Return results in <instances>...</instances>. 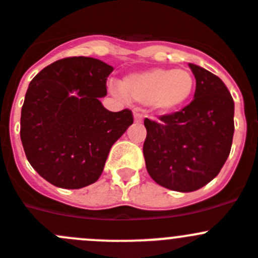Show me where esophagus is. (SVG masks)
<instances>
[{
	"label": "esophagus",
	"mask_w": 258,
	"mask_h": 258,
	"mask_svg": "<svg viewBox=\"0 0 258 258\" xmlns=\"http://www.w3.org/2000/svg\"><path fill=\"white\" fill-rule=\"evenodd\" d=\"M143 119H145V116H143L142 113L134 112V121H136V122H142V121H143Z\"/></svg>",
	"instance_id": "esophagus-1"
}]
</instances>
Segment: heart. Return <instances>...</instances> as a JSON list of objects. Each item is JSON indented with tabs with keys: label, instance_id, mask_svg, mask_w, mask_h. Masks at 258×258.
<instances>
[{
	"label": "heart",
	"instance_id": "1",
	"mask_svg": "<svg viewBox=\"0 0 258 258\" xmlns=\"http://www.w3.org/2000/svg\"><path fill=\"white\" fill-rule=\"evenodd\" d=\"M120 87H112L113 93L141 105H150L160 113H172L190 100L196 80L188 70L155 68L126 75Z\"/></svg>",
	"mask_w": 258,
	"mask_h": 258
}]
</instances>
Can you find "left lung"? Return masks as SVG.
<instances>
[{"label": "left lung", "mask_w": 258, "mask_h": 258, "mask_svg": "<svg viewBox=\"0 0 258 258\" xmlns=\"http://www.w3.org/2000/svg\"><path fill=\"white\" fill-rule=\"evenodd\" d=\"M195 100L178 112L146 117L143 155L151 178L176 192L202 188L220 172L231 150L234 101L223 80L189 63Z\"/></svg>", "instance_id": "left-lung-1"}]
</instances>
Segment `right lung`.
I'll return each instance as SVG.
<instances>
[{
    "instance_id": "obj_1",
    "label": "right lung",
    "mask_w": 258,
    "mask_h": 258,
    "mask_svg": "<svg viewBox=\"0 0 258 258\" xmlns=\"http://www.w3.org/2000/svg\"><path fill=\"white\" fill-rule=\"evenodd\" d=\"M112 70L97 58L66 57L28 87L21 143L33 169L55 186L79 189L98 180L112 145L133 124L131 110L111 112L100 101Z\"/></svg>"
}]
</instances>
